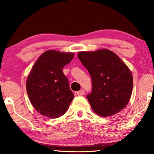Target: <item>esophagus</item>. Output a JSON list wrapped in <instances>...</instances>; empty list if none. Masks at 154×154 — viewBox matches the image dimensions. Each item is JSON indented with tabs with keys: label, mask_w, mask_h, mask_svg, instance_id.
<instances>
[{
	"label": "esophagus",
	"mask_w": 154,
	"mask_h": 154,
	"mask_svg": "<svg viewBox=\"0 0 154 154\" xmlns=\"http://www.w3.org/2000/svg\"><path fill=\"white\" fill-rule=\"evenodd\" d=\"M83 94H84V90H83V89L80 90L79 91L77 92V94H78V95H79V96L83 95Z\"/></svg>",
	"instance_id": "1"
}]
</instances>
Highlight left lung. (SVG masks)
<instances>
[{"label":"left lung","mask_w":154,"mask_h":154,"mask_svg":"<svg viewBox=\"0 0 154 154\" xmlns=\"http://www.w3.org/2000/svg\"><path fill=\"white\" fill-rule=\"evenodd\" d=\"M78 57L92 79V92L87 99L92 110L106 117L125 108L133 85L131 71L125 63L106 49L79 52Z\"/></svg>","instance_id":"8db88e82"}]
</instances>
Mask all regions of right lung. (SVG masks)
I'll list each match as a JSON object with an SVG mask.
<instances>
[{
    "label": "right lung",
    "mask_w": 154,
    "mask_h": 154,
    "mask_svg": "<svg viewBox=\"0 0 154 154\" xmlns=\"http://www.w3.org/2000/svg\"><path fill=\"white\" fill-rule=\"evenodd\" d=\"M74 54L48 50L33 65L26 81V91L33 106L45 116L56 119L66 113L74 95L62 69Z\"/></svg>",
    "instance_id": "1"
}]
</instances>
